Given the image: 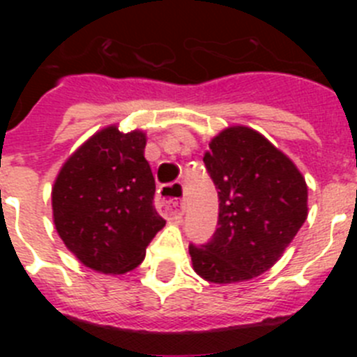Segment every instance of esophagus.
<instances>
[{"mask_svg": "<svg viewBox=\"0 0 357 357\" xmlns=\"http://www.w3.org/2000/svg\"><path fill=\"white\" fill-rule=\"evenodd\" d=\"M182 197H184V189H182L181 182L164 185V188H160L159 197H157V209L168 218L169 222H175L184 214Z\"/></svg>", "mask_w": 357, "mask_h": 357, "instance_id": "obj_1", "label": "esophagus"}]
</instances>
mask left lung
I'll list each match as a JSON object with an SVG mask.
<instances>
[{
	"mask_svg": "<svg viewBox=\"0 0 357 357\" xmlns=\"http://www.w3.org/2000/svg\"><path fill=\"white\" fill-rule=\"evenodd\" d=\"M204 162L218 189L213 239L189 247L193 270L214 284L261 275L282 257L307 218V184L286 153L257 130L227 127Z\"/></svg>",
	"mask_w": 357,
	"mask_h": 357,
	"instance_id": "8db88e82",
	"label": "left lung"
}]
</instances>
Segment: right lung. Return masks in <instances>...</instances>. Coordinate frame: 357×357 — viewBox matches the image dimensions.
<instances>
[{"mask_svg":"<svg viewBox=\"0 0 357 357\" xmlns=\"http://www.w3.org/2000/svg\"><path fill=\"white\" fill-rule=\"evenodd\" d=\"M146 134L98 130L73 151L52 188L55 229L84 266L121 275L143 263L166 225L153 207L155 178L144 159Z\"/></svg>","mask_w":357,"mask_h":357,"instance_id":"obj_1","label":"right lung"}]
</instances>
